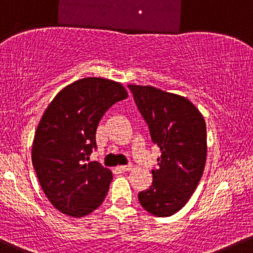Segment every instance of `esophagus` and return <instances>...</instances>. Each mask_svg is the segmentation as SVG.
I'll list each match as a JSON object with an SVG mask.
<instances>
[{"label": "esophagus", "instance_id": "obj_1", "mask_svg": "<svg viewBox=\"0 0 253 253\" xmlns=\"http://www.w3.org/2000/svg\"><path fill=\"white\" fill-rule=\"evenodd\" d=\"M119 169H120L121 171H129V170H132V166H120V167H119Z\"/></svg>", "mask_w": 253, "mask_h": 253}]
</instances>
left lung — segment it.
Masks as SVG:
<instances>
[{
	"label": "left lung",
	"mask_w": 253,
	"mask_h": 253,
	"mask_svg": "<svg viewBox=\"0 0 253 253\" xmlns=\"http://www.w3.org/2000/svg\"><path fill=\"white\" fill-rule=\"evenodd\" d=\"M148 124L151 139L161 150L152 185L138 194L146 211L167 217L191 198L207 161V126L192 102L154 86L128 85Z\"/></svg>",
	"instance_id": "8db88e82"
}]
</instances>
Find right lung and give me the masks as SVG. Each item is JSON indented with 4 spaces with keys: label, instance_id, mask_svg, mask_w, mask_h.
<instances>
[{
    "label": "right lung",
    "instance_id": "1",
    "mask_svg": "<svg viewBox=\"0 0 253 253\" xmlns=\"http://www.w3.org/2000/svg\"><path fill=\"white\" fill-rule=\"evenodd\" d=\"M122 84L88 77L63 87L42 116L32 144V163L55 209L83 217L103 203L113 174L98 162L84 163L96 148L104 113L127 98Z\"/></svg>",
    "mask_w": 253,
    "mask_h": 253
}]
</instances>
